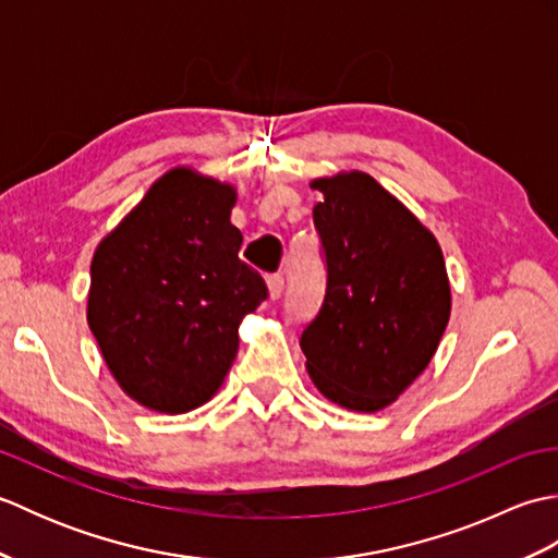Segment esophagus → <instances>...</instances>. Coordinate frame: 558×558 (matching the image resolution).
I'll list each match as a JSON object with an SVG mask.
<instances>
[{"label":"esophagus","instance_id":"1","mask_svg":"<svg viewBox=\"0 0 558 558\" xmlns=\"http://www.w3.org/2000/svg\"><path fill=\"white\" fill-rule=\"evenodd\" d=\"M282 290H286V278L280 276V272H272L268 276V292H270V300H278Z\"/></svg>","mask_w":558,"mask_h":558}]
</instances>
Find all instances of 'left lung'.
I'll return each mask as SVG.
<instances>
[{
  "label": "left lung",
  "mask_w": 558,
  "mask_h": 558,
  "mask_svg": "<svg viewBox=\"0 0 558 558\" xmlns=\"http://www.w3.org/2000/svg\"><path fill=\"white\" fill-rule=\"evenodd\" d=\"M326 294L304 326L306 372L338 405H390L426 364L450 316V286L436 236L364 172L314 180Z\"/></svg>",
  "instance_id": "left-lung-1"
}]
</instances>
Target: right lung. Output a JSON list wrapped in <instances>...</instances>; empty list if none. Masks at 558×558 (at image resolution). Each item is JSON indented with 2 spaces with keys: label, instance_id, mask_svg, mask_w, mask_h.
<instances>
[{
  "label": "right lung",
  "instance_id": "1",
  "mask_svg": "<svg viewBox=\"0 0 558 558\" xmlns=\"http://www.w3.org/2000/svg\"><path fill=\"white\" fill-rule=\"evenodd\" d=\"M234 198L228 184L170 170L93 256L88 326L124 393L156 412H189L216 393L242 316L268 298L240 258Z\"/></svg>",
  "mask_w": 558,
  "mask_h": 558
}]
</instances>
